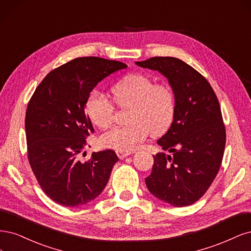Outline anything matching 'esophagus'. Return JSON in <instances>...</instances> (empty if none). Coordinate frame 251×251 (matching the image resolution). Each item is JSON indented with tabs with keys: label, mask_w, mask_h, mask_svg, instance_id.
<instances>
[{
	"label": "esophagus",
	"mask_w": 251,
	"mask_h": 251,
	"mask_svg": "<svg viewBox=\"0 0 251 251\" xmlns=\"http://www.w3.org/2000/svg\"><path fill=\"white\" fill-rule=\"evenodd\" d=\"M130 154H131V152H128V151H121V150H118V151H117V155H118L119 158H121V159H123V158L129 156Z\"/></svg>",
	"instance_id": "34e87169"
}]
</instances>
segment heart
Masks as SVG:
<instances>
[{"label": "heart", "instance_id": "heart-1", "mask_svg": "<svg viewBox=\"0 0 251 251\" xmlns=\"http://www.w3.org/2000/svg\"><path fill=\"white\" fill-rule=\"evenodd\" d=\"M116 102L120 107L129 108L128 122L123 127H114L100 136L105 148L130 151L151 133L166 132L175 116V96L166 83H155L147 75L131 74L124 77L114 87ZM85 111L91 122L99 128L108 127L115 118V104L108 97L93 92L85 102Z\"/></svg>", "mask_w": 251, "mask_h": 251}]
</instances>
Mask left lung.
<instances>
[{
  "label": "left lung",
  "instance_id": "left-lung-1",
  "mask_svg": "<svg viewBox=\"0 0 251 251\" xmlns=\"http://www.w3.org/2000/svg\"><path fill=\"white\" fill-rule=\"evenodd\" d=\"M135 63L167 77L176 103L172 125L157 141L172 155H153L152 172L145 182L159 200L177 207L191 205L204 195L222 163L226 132L219 101L207 80L178 58Z\"/></svg>",
  "mask_w": 251,
  "mask_h": 251
}]
</instances>
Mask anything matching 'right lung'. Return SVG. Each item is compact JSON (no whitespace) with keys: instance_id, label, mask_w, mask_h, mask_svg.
I'll return each mask as SVG.
<instances>
[{"instance_id":"obj_1","label":"right lung","mask_w":251,"mask_h":251,"mask_svg":"<svg viewBox=\"0 0 251 251\" xmlns=\"http://www.w3.org/2000/svg\"><path fill=\"white\" fill-rule=\"evenodd\" d=\"M126 68L116 60L79 57L51 71L32 95L25 120L28 159L40 188L56 203L86 204L107 184L119 160L114 150L80 159L94 132L85 102L104 78Z\"/></svg>"}]
</instances>
